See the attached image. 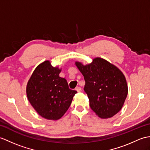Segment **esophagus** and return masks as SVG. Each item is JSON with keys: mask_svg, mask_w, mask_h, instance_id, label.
I'll use <instances>...</instances> for the list:
<instances>
[{"mask_svg": "<svg viewBox=\"0 0 150 150\" xmlns=\"http://www.w3.org/2000/svg\"><path fill=\"white\" fill-rule=\"evenodd\" d=\"M75 90L77 92H81V87H76V88H75Z\"/></svg>", "mask_w": 150, "mask_h": 150, "instance_id": "obj_1", "label": "esophagus"}]
</instances>
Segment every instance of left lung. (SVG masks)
<instances>
[{
	"mask_svg": "<svg viewBox=\"0 0 150 150\" xmlns=\"http://www.w3.org/2000/svg\"><path fill=\"white\" fill-rule=\"evenodd\" d=\"M75 65L85 80L84 91L91 109L101 118L114 116L121 109L128 95L125 76L116 66L96 57L91 63Z\"/></svg>",
	"mask_w": 150,
	"mask_h": 150,
	"instance_id": "obj_1",
	"label": "left lung"
}]
</instances>
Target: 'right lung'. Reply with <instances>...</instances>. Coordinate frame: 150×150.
Masks as SVG:
<instances>
[{
  "mask_svg": "<svg viewBox=\"0 0 150 150\" xmlns=\"http://www.w3.org/2000/svg\"><path fill=\"white\" fill-rule=\"evenodd\" d=\"M61 69L45 61L34 69L27 82L26 93L31 105L41 117L57 120L63 116L76 93L67 80L59 76Z\"/></svg>",
  "mask_w": 150,
  "mask_h": 150,
  "instance_id": "obj_1",
  "label": "right lung"
}]
</instances>
